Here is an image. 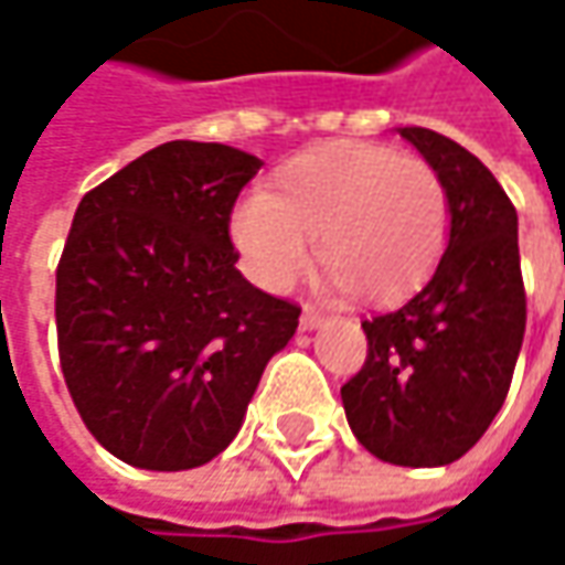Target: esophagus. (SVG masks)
Segmentation results:
<instances>
[{
	"label": "esophagus",
	"mask_w": 565,
	"mask_h": 565,
	"mask_svg": "<svg viewBox=\"0 0 565 565\" xmlns=\"http://www.w3.org/2000/svg\"><path fill=\"white\" fill-rule=\"evenodd\" d=\"M326 322H329V319H326V316H322V312H316V309H312V307L303 309V316H300V329H303V331H316V329H322V326H326Z\"/></svg>",
	"instance_id": "esophagus-1"
}]
</instances>
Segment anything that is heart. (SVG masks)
<instances>
[{"label": "heart", "mask_w": 565, "mask_h": 565, "mask_svg": "<svg viewBox=\"0 0 565 565\" xmlns=\"http://www.w3.org/2000/svg\"><path fill=\"white\" fill-rule=\"evenodd\" d=\"M231 236L265 290H287L316 253L334 290L395 303L436 268L449 236V199L420 158L356 141H329L290 158L268 195H246Z\"/></svg>", "instance_id": "heart-1"}]
</instances>
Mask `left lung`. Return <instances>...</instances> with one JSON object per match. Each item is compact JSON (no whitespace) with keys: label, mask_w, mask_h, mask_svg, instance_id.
I'll use <instances>...</instances> for the list:
<instances>
[{"label":"left lung","mask_w":565,"mask_h":565,"mask_svg":"<svg viewBox=\"0 0 565 565\" xmlns=\"http://www.w3.org/2000/svg\"><path fill=\"white\" fill-rule=\"evenodd\" d=\"M398 136L446 185L449 239L405 307L363 322L370 354L341 385V402L366 452L402 468H439L493 424L522 351L519 214L497 177L458 141L420 126Z\"/></svg>","instance_id":"left-lung-1"}]
</instances>
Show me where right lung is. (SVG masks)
<instances>
[{
	"label": "right lung",
	"instance_id": "1",
	"mask_svg": "<svg viewBox=\"0 0 565 565\" xmlns=\"http://www.w3.org/2000/svg\"><path fill=\"white\" fill-rule=\"evenodd\" d=\"M262 160L167 141L75 211L56 271L65 385L94 439L145 471H189L243 427L300 309L236 268L231 211Z\"/></svg>",
	"mask_w": 565,
	"mask_h": 565
}]
</instances>
